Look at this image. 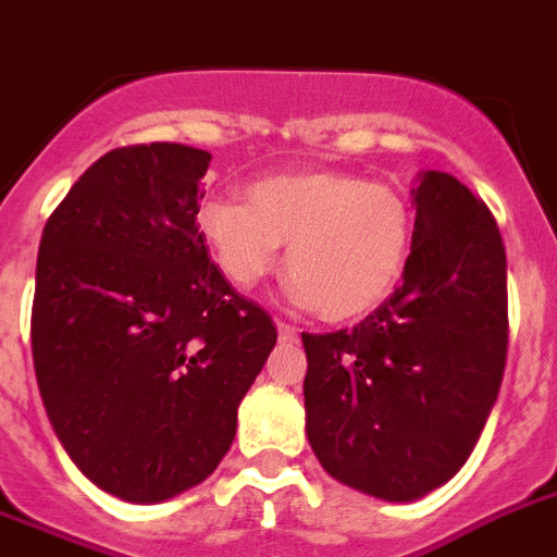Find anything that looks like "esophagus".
Instances as JSON below:
<instances>
[{
    "label": "esophagus",
    "mask_w": 557,
    "mask_h": 557,
    "mask_svg": "<svg viewBox=\"0 0 557 557\" xmlns=\"http://www.w3.org/2000/svg\"><path fill=\"white\" fill-rule=\"evenodd\" d=\"M277 334H280V341H286V343L297 341V329H294L292 323H283V320H277Z\"/></svg>",
    "instance_id": "1"
}]
</instances>
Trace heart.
Segmentation results:
<instances>
[{
    "mask_svg": "<svg viewBox=\"0 0 557 557\" xmlns=\"http://www.w3.org/2000/svg\"><path fill=\"white\" fill-rule=\"evenodd\" d=\"M246 197H211L194 216L214 263L237 288L263 283L277 269L283 243L292 297L329 323L372 314L400 286L414 211L392 185L302 169L255 180Z\"/></svg>",
    "mask_w": 557,
    "mask_h": 557,
    "instance_id": "b5f03b06",
    "label": "heart"
}]
</instances>
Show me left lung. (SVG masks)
I'll use <instances>...</instances> for the list:
<instances>
[{
    "instance_id": "obj_1",
    "label": "left lung",
    "mask_w": 557,
    "mask_h": 557,
    "mask_svg": "<svg viewBox=\"0 0 557 557\" xmlns=\"http://www.w3.org/2000/svg\"><path fill=\"white\" fill-rule=\"evenodd\" d=\"M404 283L355 329L302 334L306 435L334 481L418 500L455 478L504 381L506 251L467 185L423 171Z\"/></svg>"
}]
</instances>
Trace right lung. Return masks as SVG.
I'll list each match as a JSON object with an SVG mask.
<instances>
[{
    "label": "right lung",
    "instance_id": "right-lung-1",
    "mask_svg": "<svg viewBox=\"0 0 557 557\" xmlns=\"http://www.w3.org/2000/svg\"><path fill=\"white\" fill-rule=\"evenodd\" d=\"M208 162L176 143L114 148L39 243L30 346L45 411L79 472L128 504L214 472L277 343L197 232Z\"/></svg>",
    "mask_w": 557,
    "mask_h": 557
}]
</instances>
